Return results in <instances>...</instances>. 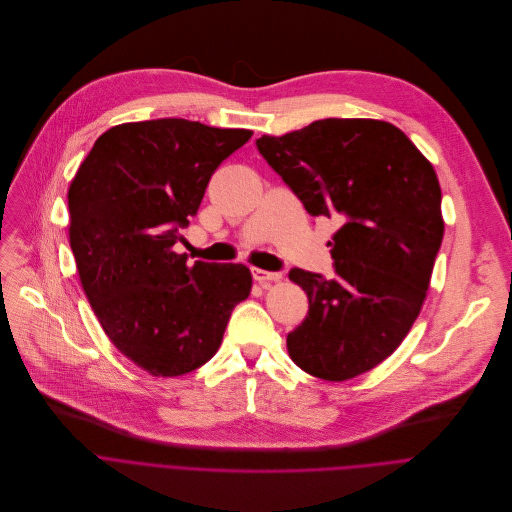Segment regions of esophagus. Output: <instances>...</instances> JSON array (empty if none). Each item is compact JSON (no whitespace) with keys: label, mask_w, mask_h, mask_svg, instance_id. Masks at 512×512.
<instances>
[{"label":"esophagus","mask_w":512,"mask_h":512,"mask_svg":"<svg viewBox=\"0 0 512 512\" xmlns=\"http://www.w3.org/2000/svg\"><path fill=\"white\" fill-rule=\"evenodd\" d=\"M252 276L260 282V284H268V282H276L282 278V272H268L262 268H252Z\"/></svg>","instance_id":"esophagus-1"}]
</instances>
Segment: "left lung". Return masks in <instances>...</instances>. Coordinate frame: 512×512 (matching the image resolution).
I'll list each match as a JSON object with an SVG mask.
<instances>
[{
  "label": "left lung",
  "mask_w": 512,
  "mask_h": 512,
  "mask_svg": "<svg viewBox=\"0 0 512 512\" xmlns=\"http://www.w3.org/2000/svg\"><path fill=\"white\" fill-rule=\"evenodd\" d=\"M256 147L313 218L339 222L335 276L292 268L309 315L288 333L290 359L329 381L387 359L418 319L444 238L442 191L430 161L397 127L323 119Z\"/></svg>",
  "instance_id": "obj_1"
}]
</instances>
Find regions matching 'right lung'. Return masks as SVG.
<instances>
[{"label":"right lung","instance_id":"obj_1","mask_svg":"<svg viewBox=\"0 0 512 512\" xmlns=\"http://www.w3.org/2000/svg\"><path fill=\"white\" fill-rule=\"evenodd\" d=\"M250 137L185 119L117 125L70 183V248L86 298L113 345L155 377L208 363L250 294L244 264H187L173 250L214 171Z\"/></svg>","mask_w":512,"mask_h":512}]
</instances>
